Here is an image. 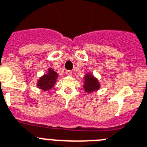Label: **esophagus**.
<instances>
[{"mask_svg": "<svg viewBox=\"0 0 147 147\" xmlns=\"http://www.w3.org/2000/svg\"><path fill=\"white\" fill-rule=\"evenodd\" d=\"M65 74H66V76H72V72H71V70H66V71H65Z\"/></svg>", "mask_w": 147, "mask_h": 147, "instance_id": "esophagus-1", "label": "esophagus"}]
</instances>
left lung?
Here are the masks:
<instances>
[{
	"instance_id": "8db88e82",
	"label": "left lung",
	"mask_w": 147,
	"mask_h": 147,
	"mask_svg": "<svg viewBox=\"0 0 147 147\" xmlns=\"http://www.w3.org/2000/svg\"><path fill=\"white\" fill-rule=\"evenodd\" d=\"M100 88V84L98 81L92 76L88 75L85 76V81H84V88L86 92L90 93L94 90H98Z\"/></svg>"
}]
</instances>
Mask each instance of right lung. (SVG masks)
Masks as SVG:
<instances>
[{"mask_svg":"<svg viewBox=\"0 0 147 147\" xmlns=\"http://www.w3.org/2000/svg\"><path fill=\"white\" fill-rule=\"evenodd\" d=\"M57 76L58 75L53 69H49L48 74L40 78L38 81V87L43 90H50L54 85Z\"/></svg>","mask_w":147,"mask_h":147,"instance_id":"add662e5","label":"right lung"}]
</instances>
